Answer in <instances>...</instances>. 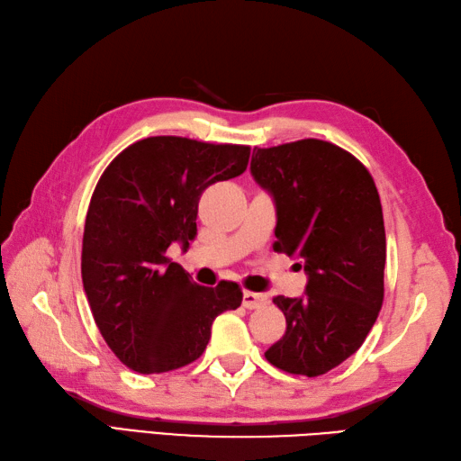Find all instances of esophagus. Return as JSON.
Wrapping results in <instances>:
<instances>
[{
    "mask_svg": "<svg viewBox=\"0 0 461 461\" xmlns=\"http://www.w3.org/2000/svg\"><path fill=\"white\" fill-rule=\"evenodd\" d=\"M263 304H267V294L251 293V291H245V293H243V306L248 308V310L261 308Z\"/></svg>",
    "mask_w": 461,
    "mask_h": 461,
    "instance_id": "esophagus-1",
    "label": "esophagus"
}]
</instances>
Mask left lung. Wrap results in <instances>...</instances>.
Instances as JSON below:
<instances>
[{"instance_id": "left-lung-1", "label": "left lung", "mask_w": 461, "mask_h": 461, "mask_svg": "<svg viewBox=\"0 0 461 461\" xmlns=\"http://www.w3.org/2000/svg\"><path fill=\"white\" fill-rule=\"evenodd\" d=\"M251 175L275 202L273 249L308 275L304 296L273 298L286 331L265 357L293 375H324L361 348L383 304L377 186L356 157L320 139L255 147Z\"/></svg>"}]
</instances>
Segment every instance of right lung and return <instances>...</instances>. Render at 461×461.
I'll return each instance as SVG.
<instances>
[{"label": "right lung", "mask_w": 461, "mask_h": 461, "mask_svg": "<svg viewBox=\"0 0 461 461\" xmlns=\"http://www.w3.org/2000/svg\"><path fill=\"white\" fill-rule=\"evenodd\" d=\"M248 145L160 135L130 145L104 170L82 238V283L105 344L137 373H167L204 353L212 322L241 304L238 283L202 286L167 257L196 238L198 202L240 176Z\"/></svg>", "instance_id": "add662e5"}]
</instances>
